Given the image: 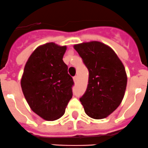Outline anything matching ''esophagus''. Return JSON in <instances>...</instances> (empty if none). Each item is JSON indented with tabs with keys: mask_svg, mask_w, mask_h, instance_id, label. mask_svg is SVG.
Returning a JSON list of instances; mask_svg holds the SVG:
<instances>
[{
	"mask_svg": "<svg viewBox=\"0 0 148 148\" xmlns=\"http://www.w3.org/2000/svg\"><path fill=\"white\" fill-rule=\"evenodd\" d=\"M74 82H77V81H78V77H77V76L74 77Z\"/></svg>",
	"mask_w": 148,
	"mask_h": 148,
	"instance_id": "1",
	"label": "esophagus"
}]
</instances>
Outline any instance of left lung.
<instances>
[{
	"instance_id": "1",
	"label": "left lung",
	"mask_w": 148,
	"mask_h": 148,
	"mask_svg": "<svg viewBox=\"0 0 148 148\" xmlns=\"http://www.w3.org/2000/svg\"><path fill=\"white\" fill-rule=\"evenodd\" d=\"M74 49L89 71L87 89L79 101L88 116L104 119L122 102L127 86L125 69L114 50L102 42H83Z\"/></svg>"
}]
</instances>
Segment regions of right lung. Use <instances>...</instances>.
Returning <instances> with one entry per match:
<instances>
[{"label": "right lung", "mask_w": 148, "mask_h": 148, "mask_svg": "<svg viewBox=\"0 0 148 148\" xmlns=\"http://www.w3.org/2000/svg\"><path fill=\"white\" fill-rule=\"evenodd\" d=\"M66 46L48 42L39 46L26 62L21 79L29 106L42 119L54 121L65 114L73 96V78L62 58Z\"/></svg>", "instance_id": "1"}]
</instances>
